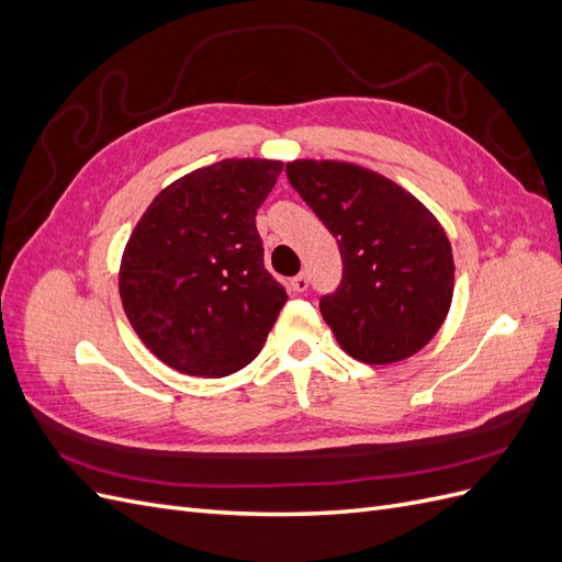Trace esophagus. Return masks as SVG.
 <instances>
[{"label":"esophagus","mask_w":562,"mask_h":562,"mask_svg":"<svg viewBox=\"0 0 562 562\" xmlns=\"http://www.w3.org/2000/svg\"><path fill=\"white\" fill-rule=\"evenodd\" d=\"M291 285H293V291L304 293V291H307V288H310V277L302 271V274H297V277L291 281Z\"/></svg>","instance_id":"esophagus-1"}]
</instances>
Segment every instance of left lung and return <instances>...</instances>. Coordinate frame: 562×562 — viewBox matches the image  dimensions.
Listing matches in <instances>:
<instances>
[{
  "label": "left lung",
  "instance_id": "obj_1",
  "mask_svg": "<svg viewBox=\"0 0 562 562\" xmlns=\"http://www.w3.org/2000/svg\"><path fill=\"white\" fill-rule=\"evenodd\" d=\"M285 176L337 239L342 281L321 314L356 361L407 359L443 326L452 248L434 213L389 178L347 161L300 159Z\"/></svg>",
  "mask_w": 562,
  "mask_h": 562
}]
</instances>
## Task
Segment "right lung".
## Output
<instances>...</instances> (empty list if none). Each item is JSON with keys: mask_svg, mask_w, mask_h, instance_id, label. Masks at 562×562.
I'll return each instance as SVG.
<instances>
[{"mask_svg": "<svg viewBox=\"0 0 562 562\" xmlns=\"http://www.w3.org/2000/svg\"><path fill=\"white\" fill-rule=\"evenodd\" d=\"M281 161L225 159L159 192L119 269L133 330L159 361L194 378L246 368L288 300L265 269L255 215Z\"/></svg>", "mask_w": 562, "mask_h": 562, "instance_id": "right-lung-1", "label": "right lung"}]
</instances>
